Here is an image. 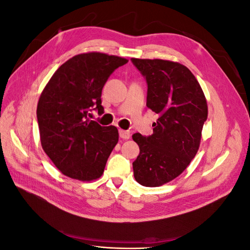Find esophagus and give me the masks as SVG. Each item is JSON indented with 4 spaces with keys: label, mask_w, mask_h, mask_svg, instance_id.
I'll return each mask as SVG.
<instances>
[{
    "label": "esophagus",
    "mask_w": 250,
    "mask_h": 250,
    "mask_svg": "<svg viewBox=\"0 0 250 250\" xmlns=\"http://www.w3.org/2000/svg\"><path fill=\"white\" fill-rule=\"evenodd\" d=\"M120 133V138L123 139V140H128L130 138V132L127 131V130H123V129H120L119 131Z\"/></svg>",
    "instance_id": "obj_1"
}]
</instances>
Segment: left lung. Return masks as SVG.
I'll return each mask as SVG.
<instances>
[{"label":"left lung","mask_w":250,"mask_h":250,"mask_svg":"<svg viewBox=\"0 0 250 250\" xmlns=\"http://www.w3.org/2000/svg\"><path fill=\"white\" fill-rule=\"evenodd\" d=\"M131 62L146 78L147 107L158 115L152 135H132L140 147L133 175L142 186L161 187L179 176L197 153L208 103L199 82L184 64L163 59Z\"/></svg>","instance_id":"1"}]
</instances>
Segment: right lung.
Segmentation results:
<instances>
[{"label":"right lung","instance_id":"obj_1","mask_svg":"<svg viewBox=\"0 0 250 250\" xmlns=\"http://www.w3.org/2000/svg\"><path fill=\"white\" fill-rule=\"evenodd\" d=\"M127 62L126 58L105 53H81L60 65L44 86L36 110L41 144L63 175L80 181L102 176L119 131L87 115L93 107L103 112L105 82Z\"/></svg>","mask_w":250,"mask_h":250}]
</instances>
